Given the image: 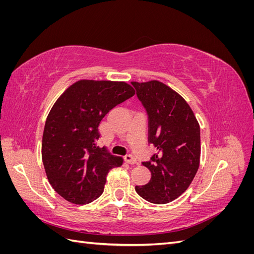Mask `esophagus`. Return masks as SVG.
<instances>
[{
	"label": "esophagus",
	"mask_w": 254,
	"mask_h": 254,
	"mask_svg": "<svg viewBox=\"0 0 254 254\" xmlns=\"http://www.w3.org/2000/svg\"><path fill=\"white\" fill-rule=\"evenodd\" d=\"M125 161L129 164H135L136 163V159L132 155H126L125 156Z\"/></svg>",
	"instance_id": "obj_1"
}]
</instances>
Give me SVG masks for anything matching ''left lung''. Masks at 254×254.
<instances>
[{
	"mask_svg": "<svg viewBox=\"0 0 254 254\" xmlns=\"http://www.w3.org/2000/svg\"><path fill=\"white\" fill-rule=\"evenodd\" d=\"M148 117V143L158 149L142 164L150 181L135 191L151 203H168L187 190L200 161V128L184 99L158 80L131 82Z\"/></svg>",
	"mask_w": 254,
	"mask_h": 254,
	"instance_id": "8db88e82",
	"label": "left lung"
}]
</instances>
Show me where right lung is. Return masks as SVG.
I'll return each instance as SVG.
<instances>
[{"instance_id":"add662e5","label":"right lung","mask_w":254,"mask_h":254,"mask_svg":"<svg viewBox=\"0 0 254 254\" xmlns=\"http://www.w3.org/2000/svg\"><path fill=\"white\" fill-rule=\"evenodd\" d=\"M134 95L123 81L79 80L50 111L42 137V161L53 189L75 204L103 194L106 176L123 159L99 148V123L115 106Z\"/></svg>"}]
</instances>
